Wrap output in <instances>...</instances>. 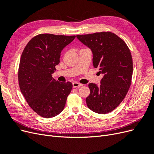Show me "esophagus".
I'll return each instance as SVG.
<instances>
[{
	"label": "esophagus",
	"mask_w": 154,
	"mask_h": 154,
	"mask_svg": "<svg viewBox=\"0 0 154 154\" xmlns=\"http://www.w3.org/2000/svg\"><path fill=\"white\" fill-rule=\"evenodd\" d=\"M82 85H83L81 84V83L76 82L72 83V87H73L74 88H79V87L82 86Z\"/></svg>",
	"instance_id": "obj_1"
}]
</instances>
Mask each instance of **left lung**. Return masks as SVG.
I'll return each instance as SVG.
<instances>
[{
  "label": "left lung",
  "mask_w": 154,
  "mask_h": 154,
  "mask_svg": "<svg viewBox=\"0 0 154 154\" xmlns=\"http://www.w3.org/2000/svg\"><path fill=\"white\" fill-rule=\"evenodd\" d=\"M76 37L91 50L93 66L103 75L100 86L88 84L91 92L86 98L87 105L97 114L110 112L122 103L131 84L133 63L130 51L125 42L111 32Z\"/></svg>",
  "instance_id": "obj_1"
}]
</instances>
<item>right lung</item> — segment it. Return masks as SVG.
I'll use <instances>...</instances> for the list:
<instances>
[{
	"label": "right lung",
	"mask_w": 154,
	"mask_h": 154,
	"mask_svg": "<svg viewBox=\"0 0 154 154\" xmlns=\"http://www.w3.org/2000/svg\"><path fill=\"white\" fill-rule=\"evenodd\" d=\"M76 36L41 34L32 38L23 51L18 68V83L27 103L45 118L63 110L72 84L52 77L60 54Z\"/></svg>",
	"instance_id": "right-lung-1"
}]
</instances>
